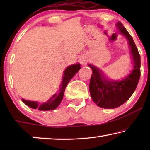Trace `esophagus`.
Listing matches in <instances>:
<instances>
[{"label": "esophagus", "mask_w": 150, "mask_h": 150, "mask_svg": "<svg viewBox=\"0 0 150 150\" xmlns=\"http://www.w3.org/2000/svg\"><path fill=\"white\" fill-rule=\"evenodd\" d=\"M80 61H81L82 65H85L87 63V60L85 57H81V59H80Z\"/></svg>", "instance_id": "34e87169"}]
</instances>
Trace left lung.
<instances>
[{
	"label": "left lung",
	"instance_id": "obj_1",
	"mask_svg": "<svg viewBox=\"0 0 150 150\" xmlns=\"http://www.w3.org/2000/svg\"><path fill=\"white\" fill-rule=\"evenodd\" d=\"M116 25L119 31L127 38L130 48L133 69L130 74L122 81H109L98 67L89 65L93 71L89 83L92 100L100 107L110 109L119 107L131 97L141 76V57L132 36L122 22H117Z\"/></svg>",
	"mask_w": 150,
	"mask_h": 150
}]
</instances>
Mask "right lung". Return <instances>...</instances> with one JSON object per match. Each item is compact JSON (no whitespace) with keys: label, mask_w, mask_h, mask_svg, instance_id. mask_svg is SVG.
<instances>
[{"label":"right lung","mask_w":150,"mask_h":150,"mask_svg":"<svg viewBox=\"0 0 150 150\" xmlns=\"http://www.w3.org/2000/svg\"><path fill=\"white\" fill-rule=\"evenodd\" d=\"M81 69V65L79 63L78 64H74L70 66H68L66 69H65L64 74L62 79V82H61V87L59 89V91L58 93H55L53 95L49 100L44 103L40 104L38 102H32L28 101L22 99V102H24L26 105H27L29 107L33 108V109H37L40 110H54L59 104H60L61 100L63 98L64 95V91L65 87L67 85V84L70 80L72 79L74 76L76 74L78 71Z\"/></svg>","instance_id":"right-lung-1"}]
</instances>
